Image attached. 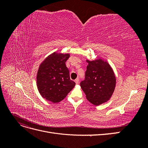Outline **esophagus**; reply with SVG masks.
I'll use <instances>...</instances> for the list:
<instances>
[{"label": "esophagus", "mask_w": 148, "mask_h": 148, "mask_svg": "<svg viewBox=\"0 0 148 148\" xmlns=\"http://www.w3.org/2000/svg\"><path fill=\"white\" fill-rule=\"evenodd\" d=\"M75 82L76 83V84H79V79H78V78H77V79H76L75 80Z\"/></svg>", "instance_id": "obj_1"}]
</instances>
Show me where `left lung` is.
Listing matches in <instances>:
<instances>
[{"label": "left lung", "mask_w": 148, "mask_h": 148, "mask_svg": "<svg viewBox=\"0 0 148 148\" xmlns=\"http://www.w3.org/2000/svg\"><path fill=\"white\" fill-rule=\"evenodd\" d=\"M85 79L80 83L86 99L95 106L108 101L115 90L116 78L114 71L106 61L101 59L89 61Z\"/></svg>", "instance_id": "left-lung-1"}]
</instances>
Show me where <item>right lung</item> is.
I'll return each instance as SVG.
<instances>
[{"label": "right lung", "mask_w": 148, "mask_h": 148, "mask_svg": "<svg viewBox=\"0 0 148 148\" xmlns=\"http://www.w3.org/2000/svg\"><path fill=\"white\" fill-rule=\"evenodd\" d=\"M69 53L53 52L40 64L37 73V86L41 96L53 103L63 100L75 86L70 79L65 62Z\"/></svg>", "instance_id": "1"}]
</instances>
